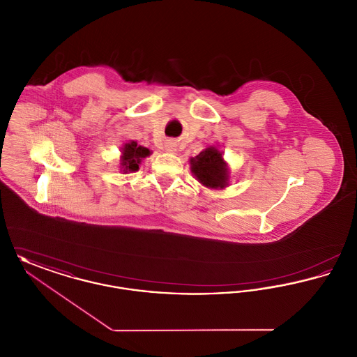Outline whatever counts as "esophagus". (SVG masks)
I'll return each mask as SVG.
<instances>
[{"label":"esophagus","mask_w":357,"mask_h":357,"mask_svg":"<svg viewBox=\"0 0 357 357\" xmlns=\"http://www.w3.org/2000/svg\"><path fill=\"white\" fill-rule=\"evenodd\" d=\"M165 150L169 151V153L176 151V143H175L174 140H167V142L165 143Z\"/></svg>","instance_id":"obj_1"}]
</instances>
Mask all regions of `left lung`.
Segmentation results:
<instances>
[{"label":"left lung","mask_w":357,"mask_h":357,"mask_svg":"<svg viewBox=\"0 0 357 357\" xmlns=\"http://www.w3.org/2000/svg\"><path fill=\"white\" fill-rule=\"evenodd\" d=\"M191 171L197 179L211 188L225 187L227 182V169L222 159V153L214 149L208 147L204 151L197 155L190 160Z\"/></svg>","instance_id":"left-lung-1"}]
</instances>
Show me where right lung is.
Masks as SVG:
<instances>
[{"label":"right lung","mask_w":357,"mask_h":357,"mask_svg":"<svg viewBox=\"0 0 357 357\" xmlns=\"http://www.w3.org/2000/svg\"><path fill=\"white\" fill-rule=\"evenodd\" d=\"M150 155V150L144 149L142 146H137L135 142L127 143L123 149V156H121V166H123V172L128 171L139 170L140 160L146 156Z\"/></svg>","instance_id":"obj_1"}]
</instances>
